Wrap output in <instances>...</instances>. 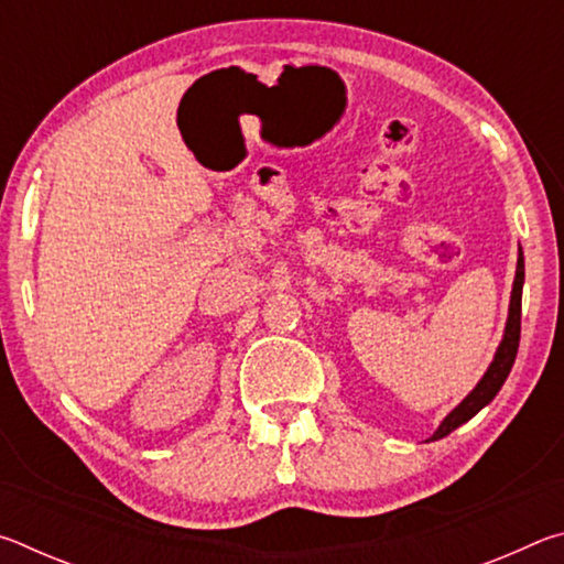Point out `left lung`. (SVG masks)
I'll use <instances>...</instances> for the list:
<instances>
[{
	"instance_id": "8db88e82",
	"label": "left lung",
	"mask_w": 564,
	"mask_h": 564,
	"mask_svg": "<svg viewBox=\"0 0 564 564\" xmlns=\"http://www.w3.org/2000/svg\"><path fill=\"white\" fill-rule=\"evenodd\" d=\"M522 283H524V259L522 251L518 256V271H514V283H512V295H510V313H508V323H505V336L498 346V352L490 362V368L485 370V376L480 378L470 395H467L460 405H457L451 415H447L441 427L433 433L431 441H441V437L451 435L455 427H460L467 423L473 415L480 413V410L490 403V400L500 393V388L505 380H508L514 356H518V346H520V316H522Z\"/></svg>"
}]
</instances>
